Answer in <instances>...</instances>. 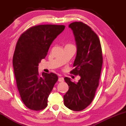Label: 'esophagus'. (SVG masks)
Masks as SVG:
<instances>
[{
  "label": "esophagus",
  "mask_w": 126,
  "mask_h": 126,
  "mask_svg": "<svg viewBox=\"0 0 126 126\" xmlns=\"http://www.w3.org/2000/svg\"><path fill=\"white\" fill-rule=\"evenodd\" d=\"M58 81H60V82H63V81H64V78H63V77H59Z\"/></svg>",
  "instance_id": "34e87169"
}]
</instances>
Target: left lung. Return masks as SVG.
<instances>
[{
  "mask_svg": "<svg viewBox=\"0 0 126 126\" xmlns=\"http://www.w3.org/2000/svg\"><path fill=\"white\" fill-rule=\"evenodd\" d=\"M69 27L73 32L78 48L74 69L70 73L81 78L78 83H74L64 78L69 90L63 96L64 104L73 111H81L92 102L99 84L102 50L98 36L86 24L75 22Z\"/></svg>",
  "mask_w": 126,
  "mask_h": 126,
  "instance_id": "left-lung-1",
  "label": "left lung"
}]
</instances>
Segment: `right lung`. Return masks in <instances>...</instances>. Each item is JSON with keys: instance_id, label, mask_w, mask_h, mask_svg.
Returning a JSON list of instances; mask_svg holds the SVG:
<instances>
[{"instance_id": "add662e5", "label": "right lung", "mask_w": 126, "mask_h": 126, "mask_svg": "<svg viewBox=\"0 0 126 126\" xmlns=\"http://www.w3.org/2000/svg\"><path fill=\"white\" fill-rule=\"evenodd\" d=\"M64 25H40L29 28L18 39L13 57L16 84L25 105L40 111L47 106V98L58 76L38 71L39 63L45 59L53 41L63 31Z\"/></svg>"}]
</instances>
